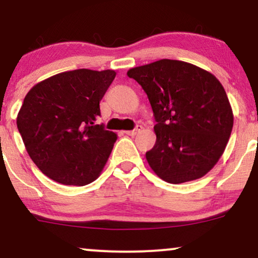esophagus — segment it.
Masks as SVG:
<instances>
[{"label":"esophagus","instance_id":"1","mask_svg":"<svg viewBox=\"0 0 258 258\" xmlns=\"http://www.w3.org/2000/svg\"><path fill=\"white\" fill-rule=\"evenodd\" d=\"M142 130H143V127H142L141 125H137V126H136L135 130H132V131H125V133H126V135H128V136H136L138 132H141Z\"/></svg>","mask_w":258,"mask_h":258}]
</instances>
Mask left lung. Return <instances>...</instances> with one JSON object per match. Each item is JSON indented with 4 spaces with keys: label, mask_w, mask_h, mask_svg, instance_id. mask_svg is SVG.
<instances>
[{
    "label": "left lung",
    "mask_w": 258,
    "mask_h": 258,
    "mask_svg": "<svg viewBox=\"0 0 258 258\" xmlns=\"http://www.w3.org/2000/svg\"><path fill=\"white\" fill-rule=\"evenodd\" d=\"M127 76L147 93L156 121V143L146 154L152 170L172 184L205 176L233 128L232 106L221 82L197 65L172 59L132 68Z\"/></svg>",
    "instance_id": "1"
}]
</instances>
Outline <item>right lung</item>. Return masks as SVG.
Listing matches in <instances>:
<instances>
[{
    "instance_id": "obj_1",
    "label": "right lung",
    "mask_w": 258,
    "mask_h": 258,
    "mask_svg": "<svg viewBox=\"0 0 258 258\" xmlns=\"http://www.w3.org/2000/svg\"><path fill=\"white\" fill-rule=\"evenodd\" d=\"M114 70L78 69L51 76L28 92L17 126L35 165L65 185H86L104 168L116 133L96 125Z\"/></svg>"
}]
</instances>
